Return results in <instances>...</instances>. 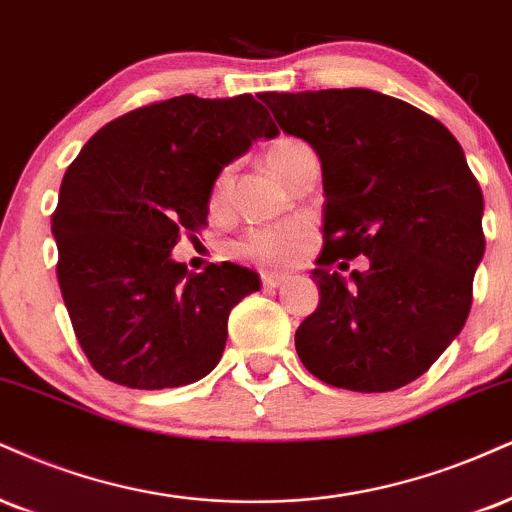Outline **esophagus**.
<instances>
[{
	"instance_id": "34e87169",
	"label": "esophagus",
	"mask_w": 512,
	"mask_h": 512,
	"mask_svg": "<svg viewBox=\"0 0 512 512\" xmlns=\"http://www.w3.org/2000/svg\"><path fill=\"white\" fill-rule=\"evenodd\" d=\"M288 281V274H279V272H262V283L267 288H279Z\"/></svg>"
}]
</instances>
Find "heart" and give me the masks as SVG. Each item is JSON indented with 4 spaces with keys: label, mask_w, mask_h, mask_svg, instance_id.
<instances>
[{
    "label": "heart",
    "mask_w": 512,
    "mask_h": 512,
    "mask_svg": "<svg viewBox=\"0 0 512 512\" xmlns=\"http://www.w3.org/2000/svg\"><path fill=\"white\" fill-rule=\"evenodd\" d=\"M300 145L303 143H298V140L281 138L269 147L267 162L276 174H281L283 162H286V159L291 157ZM229 183H231V169H224L212 186V197H209L212 207H221V202H224L226 197V190H229ZM305 240H307V226L303 221H288V224H281V226H267V229L250 231L248 236L236 245V250L243 257H248V260L262 264V267H286V264H291L295 257L300 255Z\"/></svg>",
    "instance_id": "heart-1"
}]
</instances>
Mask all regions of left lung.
I'll use <instances>...</instances> for the list:
<instances>
[{"mask_svg": "<svg viewBox=\"0 0 512 512\" xmlns=\"http://www.w3.org/2000/svg\"><path fill=\"white\" fill-rule=\"evenodd\" d=\"M260 100L322 162L319 305L295 331L298 357L336 389L396 391L439 360L470 315L484 197L463 147L434 116L377 90ZM357 254L370 260L365 273L330 269Z\"/></svg>", "mask_w": 512, "mask_h": 512, "instance_id": "obj_1", "label": "left lung"}]
</instances>
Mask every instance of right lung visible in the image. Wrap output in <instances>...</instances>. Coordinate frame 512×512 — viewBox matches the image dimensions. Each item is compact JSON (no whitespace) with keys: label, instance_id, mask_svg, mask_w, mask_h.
<instances>
[{"label":"right lung","instance_id":"add662e5","mask_svg":"<svg viewBox=\"0 0 512 512\" xmlns=\"http://www.w3.org/2000/svg\"><path fill=\"white\" fill-rule=\"evenodd\" d=\"M279 128L252 95L171 97L109 121L59 190L57 279L90 365L128 389H176L207 377L229 315L260 276L240 264L188 272L171 257L207 224L226 164Z\"/></svg>","mask_w":512,"mask_h":512}]
</instances>
